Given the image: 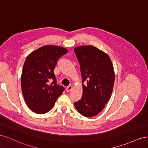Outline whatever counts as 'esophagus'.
<instances>
[{
  "instance_id": "esophagus-1",
  "label": "esophagus",
  "mask_w": 148,
  "mask_h": 148,
  "mask_svg": "<svg viewBox=\"0 0 148 148\" xmlns=\"http://www.w3.org/2000/svg\"><path fill=\"white\" fill-rule=\"evenodd\" d=\"M72 88H73V86H72V85L70 84V85H69V86H67L66 88V90L67 92H69L71 90V89H72Z\"/></svg>"
}]
</instances>
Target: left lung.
Listing matches in <instances>:
<instances>
[{"label": "left lung", "mask_w": 148, "mask_h": 148, "mask_svg": "<svg viewBox=\"0 0 148 148\" xmlns=\"http://www.w3.org/2000/svg\"><path fill=\"white\" fill-rule=\"evenodd\" d=\"M74 51L79 63L83 88L81 99L74 105L82 115L92 117L99 114L110 99L115 80L113 65L107 53L94 46H79Z\"/></svg>", "instance_id": "1"}]
</instances>
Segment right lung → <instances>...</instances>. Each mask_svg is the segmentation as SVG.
I'll list each match as a JSON object with an SVG mask.
<instances>
[{
    "label": "right lung",
    "mask_w": 148,
    "mask_h": 148,
    "mask_svg": "<svg viewBox=\"0 0 148 148\" xmlns=\"http://www.w3.org/2000/svg\"><path fill=\"white\" fill-rule=\"evenodd\" d=\"M66 49L45 46L27 57L22 70L21 85L29 108L39 114L50 110L65 88L57 83L53 70L57 60L67 53Z\"/></svg>",
    "instance_id": "1"
}]
</instances>
